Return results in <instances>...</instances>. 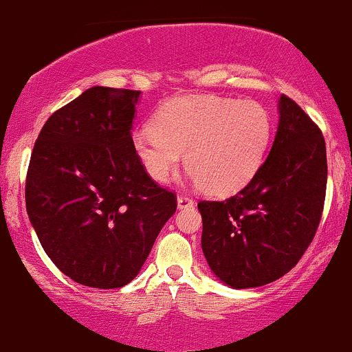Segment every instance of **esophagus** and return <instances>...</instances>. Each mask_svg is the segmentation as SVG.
Returning a JSON list of instances; mask_svg holds the SVG:
<instances>
[{
    "mask_svg": "<svg viewBox=\"0 0 352 352\" xmlns=\"http://www.w3.org/2000/svg\"><path fill=\"white\" fill-rule=\"evenodd\" d=\"M177 206H179V209H188V207H194V199L188 197V195L180 194L179 197H177Z\"/></svg>",
    "mask_w": 352,
    "mask_h": 352,
    "instance_id": "esophagus-1",
    "label": "esophagus"
}]
</instances>
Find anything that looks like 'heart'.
Here are the masks:
<instances>
[{"label": "heart", "instance_id": "heart-1", "mask_svg": "<svg viewBox=\"0 0 352 352\" xmlns=\"http://www.w3.org/2000/svg\"><path fill=\"white\" fill-rule=\"evenodd\" d=\"M272 136V120L253 99L188 96L157 113L153 128L133 136V150L155 182L186 166L210 195H229L246 186L263 162Z\"/></svg>", "mask_w": 352, "mask_h": 352}]
</instances>
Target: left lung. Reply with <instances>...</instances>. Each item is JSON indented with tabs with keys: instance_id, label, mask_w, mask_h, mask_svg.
<instances>
[{
	"instance_id": "1",
	"label": "left lung",
	"mask_w": 352,
	"mask_h": 352,
	"mask_svg": "<svg viewBox=\"0 0 352 352\" xmlns=\"http://www.w3.org/2000/svg\"><path fill=\"white\" fill-rule=\"evenodd\" d=\"M278 129L253 179L226 201H201L202 251L232 288L272 283L290 272L322 217L327 157L322 131L282 94Z\"/></svg>"
}]
</instances>
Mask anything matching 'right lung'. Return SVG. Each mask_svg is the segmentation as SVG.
<instances>
[{
	"label": "right lung",
	"instance_id": "right-lung-1",
	"mask_svg": "<svg viewBox=\"0 0 352 352\" xmlns=\"http://www.w3.org/2000/svg\"><path fill=\"white\" fill-rule=\"evenodd\" d=\"M140 94L87 89L47 120L30 158V223L55 266L86 287L131 282L177 210V195L151 180L133 150Z\"/></svg>",
	"mask_w": 352,
	"mask_h": 352
}]
</instances>
